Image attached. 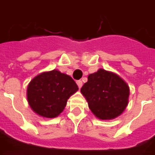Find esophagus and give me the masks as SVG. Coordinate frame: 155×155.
<instances>
[{
    "label": "esophagus",
    "instance_id": "obj_1",
    "mask_svg": "<svg viewBox=\"0 0 155 155\" xmlns=\"http://www.w3.org/2000/svg\"><path fill=\"white\" fill-rule=\"evenodd\" d=\"M76 83H77L78 87H79V88H81V86H82V81H76Z\"/></svg>",
    "mask_w": 155,
    "mask_h": 155
}]
</instances>
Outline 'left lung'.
<instances>
[{"mask_svg":"<svg viewBox=\"0 0 155 155\" xmlns=\"http://www.w3.org/2000/svg\"><path fill=\"white\" fill-rule=\"evenodd\" d=\"M89 108L101 120H111L123 113L128 104L129 86L114 72L99 69L88 75L81 89Z\"/></svg>","mask_w":155,"mask_h":155,"instance_id":"left-lung-1","label":"left lung"}]
</instances>
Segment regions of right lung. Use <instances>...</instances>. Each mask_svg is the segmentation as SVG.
Masks as SVG:
<instances>
[{"label":"right lung","mask_w":155,"mask_h":155,"mask_svg":"<svg viewBox=\"0 0 155 155\" xmlns=\"http://www.w3.org/2000/svg\"><path fill=\"white\" fill-rule=\"evenodd\" d=\"M78 90V85L70 75L53 70L40 73L29 82L27 98L36 114L54 118L64 111L68 99Z\"/></svg>","instance_id":"obj_1"}]
</instances>
